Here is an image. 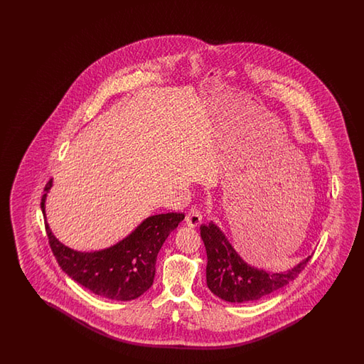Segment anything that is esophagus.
<instances>
[{
	"mask_svg": "<svg viewBox=\"0 0 364 364\" xmlns=\"http://www.w3.org/2000/svg\"><path fill=\"white\" fill-rule=\"evenodd\" d=\"M203 216H201L200 209L193 207L188 209V212L186 213V224L188 225L190 228H196L198 225L200 224Z\"/></svg>",
	"mask_w": 364,
	"mask_h": 364,
	"instance_id": "1",
	"label": "esophagus"
}]
</instances>
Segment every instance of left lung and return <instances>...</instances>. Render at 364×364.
<instances>
[{
  "mask_svg": "<svg viewBox=\"0 0 364 364\" xmlns=\"http://www.w3.org/2000/svg\"><path fill=\"white\" fill-rule=\"evenodd\" d=\"M200 235L208 259L207 287L226 302H255L277 291L294 281L312 257L307 256L291 269L274 273L246 263L213 223L201 225Z\"/></svg>",
  "mask_w": 364,
  "mask_h": 364,
  "instance_id": "left-lung-1",
  "label": "left lung"
}]
</instances>
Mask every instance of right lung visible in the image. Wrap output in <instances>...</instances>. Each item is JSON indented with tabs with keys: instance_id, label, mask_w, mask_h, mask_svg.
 <instances>
[{
	"instance_id": "1",
	"label": "right lung",
	"mask_w": 364,
	"mask_h": 364,
	"mask_svg": "<svg viewBox=\"0 0 364 364\" xmlns=\"http://www.w3.org/2000/svg\"><path fill=\"white\" fill-rule=\"evenodd\" d=\"M52 185L49 179L40 205L49 245L62 271L93 294L113 301H132L146 293L154 284L157 254L169 234L185 218V213L171 212L148 217L114 246L80 252L62 245L49 229L46 199Z\"/></svg>"
}]
</instances>
